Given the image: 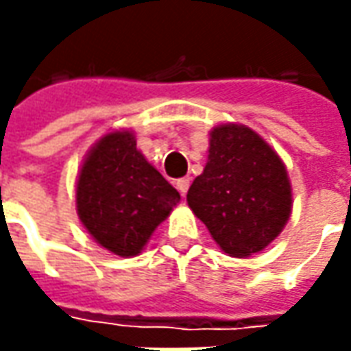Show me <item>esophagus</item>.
Segmentation results:
<instances>
[{
  "instance_id": "obj_1",
  "label": "esophagus",
  "mask_w": 351,
  "mask_h": 351,
  "mask_svg": "<svg viewBox=\"0 0 351 351\" xmlns=\"http://www.w3.org/2000/svg\"><path fill=\"white\" fill-rule=\"evenodd\" d=\"M189 183H191V180H189V178H182V180H178V182H176V187H178V191H180L182 195H185V193H187V189H189Z\"/></svg>"
}]
</instances>
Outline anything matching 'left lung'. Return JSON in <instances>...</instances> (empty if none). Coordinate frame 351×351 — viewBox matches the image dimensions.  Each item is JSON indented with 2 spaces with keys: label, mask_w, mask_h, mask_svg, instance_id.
<instances>
[{
  "label": "left lung",
  "mask_w": 351,
  "mask_h": 351,
  "mask_svg": "<svg viewBox=\"0 0 351 351\" xmlns=\"http://www.w3.org/2000/svg\"><path fill=\"white\" fill-rule=\"evenodd\" d=\"M187 203L224 254L248 258L283 230L293 197L287 169L260 134L244 125H219Z\"/></svg>",
  "instance_id": "obj_1"
}]
</instances>
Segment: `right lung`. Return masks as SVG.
<instances>
[{"mask_svg": "<svg viewBox=\"0 0 351 351\" xmlns=\"http://www.w3.org/2000/svg\"><path fill=\"white\" fill-rule=\"evenodd\" d=\"M178 203V189L148 164L128 130L105 134L89 150L75 185L80 221L97 244L123 258L141 254Z\"/></svg>", "mask_w": 351, "mask_h": 351, "instance_id": "add662e5", "label": "right lung"}]
</instances>
